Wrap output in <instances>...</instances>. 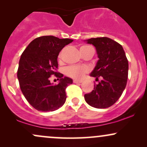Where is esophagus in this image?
<instances>
[{
	"label": "esophagus",
	"instance_id": "obj_1",
	"mask_svg": "<svg viewBox=\"0 0 147 147\" xmlns=\"http://www.w3.org/2000/svg\"><path fill=\"white\" fill-rule=\"evenodd\" d=\"M73 82L75 84H78V83H82V81H80V80H76V79H75V80L73 81Z\"/></svg>",
	"mask_w": 147,
	"mask_h": 147
}]
</instances>
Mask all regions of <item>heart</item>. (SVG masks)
<instances>
[{
  "label": "heart",
  "instance_id": "b5f03b06",
  "mask_svg": "<svg viewBox=\"0 0 147 147\" xmlns=\"http://www.w3.org/2000/svg\"><path fill=\"white\" fill-rule=\"evenodd\" d=\"M88 45H83L81 47L80 51L85 50L87 48H89ZM61 55H59V57ZM65 74L68 77L75 79H80L87 73L88 70L84 66H77V65H69L66 67L64 70Z\"/></svg>",
  "mask_w": 147,
  "mask_h": 147
}]
</instances>
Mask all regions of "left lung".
<instances>
[{
	"label": "left lung",
	"instance_id": "left-lung-1",
	"mask_svg": "<svg viewBox=\"0 0 147 147\" xmlns=\"http://www.w3.org/2000/svg\"><path fill=\"white\" fill-rule=\"evenodd\" d=\"M88 43L95 47L99 60L90 76L102 79L94 90L84 95L86 102L97 109H106L122 95L127 83L129 63L122 46L108 37L91 38ZM99 80V79H98Z\"/></svg>",
	"mask_w": 147,
	"mask_h": 147
}]
</instances>
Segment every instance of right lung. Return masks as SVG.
Listing matches in <instances>:
<instances>
[{
	"mask_svg": "<svg viewBox=\"0 0 147 147\" xmlns=\"http://www.w3.org/2000/svg\"><path fill=\"white\" fill-rule=\"evenodd\" d=\"M72 42L70 38L43 36L34 39L22 53L17 77L20 88L30 104L40 111H53L63 105L65 88L72 79L57 72L59 53ZM55 75L60 83L53 85L49 78Z\"/></svg>",
	"mask_w": 147,
	"mask_h": 147,
	"instance_id": "add662e5",
	"label": "right lung"
}]
</instances>
